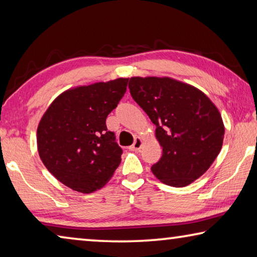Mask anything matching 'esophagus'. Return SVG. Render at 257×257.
Here are the masks:
<instances>
[{"label": "esophagus", "mask_w": 257, "mask_h": 257, "mask_svg": "<svg viewBox=\"0 0 257 257\" xmlns=\"http://www.w3.org/2000/svg\"><path fill=\"white\" fill-rule=\"evenodd\" d=\"M142 145H143V141H142V138L137 137L136 139H135L134 144H133L132 146H130V150H132V151H139V150H141Z\"/></svg>", "instance_id": "esophagus-1"}]
</instances>
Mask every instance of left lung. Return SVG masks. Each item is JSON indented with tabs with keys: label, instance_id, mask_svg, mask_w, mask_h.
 Returning a JSON list of instances; mask_svg holds the SVG:
<instances>
[{
	"label": "left lung",
	"instance_id": "left-lung-1",
	"mask_svg": "<svg viewBox=\"0 0 257 257\" xmlns=\"http://www.w3.org/2000/svg\"><path fill=\"white\" fill-rule=\"evenodd\" d=\"M129 89L162 146V158L151 168L154 176L172 187L198 179L222 147L224 125L216 106L199 89L168 77H133Z\"/></svg>",
	"mask_w": 257,
	"mask_h": 257
}]
</instances>
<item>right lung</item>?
<instances>
[{"label":"right lung","instance_id":"1","mask_svg":"<svg viewBox=\"0 0 257 257\" xmlns=\"http://www.w3.org/2000/svg\"><path fill=\"white\" fill-rule=\"evenodd\" d=\"M128 78L69 89L47 108L37 128L42 162L56 179L84 194L111 179L122 150L106 118L127 90Z\"/></svg>","mask_w":257,"mask_h":257}]
</instances>
